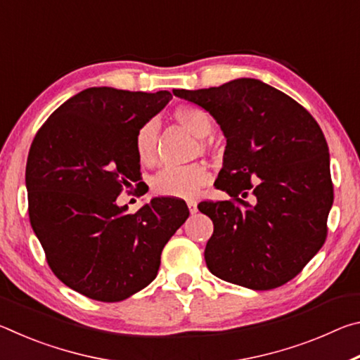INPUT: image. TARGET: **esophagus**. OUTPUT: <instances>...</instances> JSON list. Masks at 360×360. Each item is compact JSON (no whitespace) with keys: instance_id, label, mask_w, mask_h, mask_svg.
<instances>
[{"instance_id":"1","label":"esophagus","mask_w":360,"mask_h":360,"mask_svg":"<svg viewBox=\"0 0 360 360\" xmlns=\"http://www.w3.org/2000/svg\"><path fill=\"white\" fill-rule=\"evenodd\" d=\"M187 206H188V211H191V214H195V212L198 211V206L195 200H187Z\"/></svg>"}]
</instances>
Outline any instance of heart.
Returning <instances> with one entry per match:
<instances>
[{
	"label": "heart",
	"mask_w": 360,
	"mask_h": 360,
	"mask_svg": "<svg viewBox=\"0 0 360 360\" xmlns=\"http://www.w3.org/2000/svg\"><path fill=\"white\" fill-rule=\"evenodd\" d=\"M173 117L192 131L195 136L203 138L210 135L212 129V122L208 112L200 106L195 105H179L174 108ZM157 136L158 127L155 120H148L138 127L133 138V146L139 158L144 165H152L157 157ZM200 148L203 152H208L211 144L202 139ZM211 179L210 168L202 162H195L184 167H165L158 172L150 181L152 191L160 197L172 198H192L200 192V188L208 184Z\"/></svg>",
	"instance_id": "1"
}]
</instances>
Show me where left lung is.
<instances>
[{
    "label": "left lung",
    "instance_id": "8db88e82",
    "mask_svg": "<svg viewBox=\"0 0 360 360\" xmlns=\"http://www.w3.org/2000/svg\"><path fill=\"white\" fill-rule=\"evenodd\" d=\"M173 94L206 109L227 138L214 186L230 198L198 205L214 224L205 249L210 271L254 290L294 279L326 243L333 203L328 146L318 122L257 79Z\"/></svg>",
    "mask_w": 360,
    "mask_h": 360
}]
</instances>
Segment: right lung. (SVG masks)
<instances>
[{
	"mask_svg": "<svg viewBox=\"0 0 360 360\" xmlns=\"http://www.w3.org/2000/svg\"><path fill=\"white\" fill-rule=\"evenodd\" d=\"M172 98L87 89L51 114L30 148V222L53 275L92 300H125L154 281L163 248L188 217L184 200L155 197L136 212L115 203L141 184L138 127Z\"/></svg>",
	"mask_w": 360,
	"mask_h": 360,
	"instance_id": "right-lung-1",
	"label": "right lung"
}]
</instances>
